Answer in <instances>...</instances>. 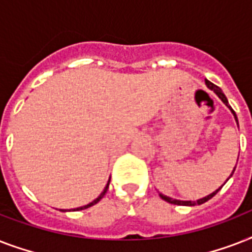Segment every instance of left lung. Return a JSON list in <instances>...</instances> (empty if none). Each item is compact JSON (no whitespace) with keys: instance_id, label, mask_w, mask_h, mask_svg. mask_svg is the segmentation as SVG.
Instances as JSON below:
<instances>
[{"instance_id":"obj_1","label":"left lung","mask_w":252,"mask_h":252,"mask_svg":"<svg viewBox=\"0 0 252 252\" xmlns=\"http://www.w3.org/2000/svg\"><path fill=\"white\" fill-rule=\"evenodd\" d=\"M205 84H207L208 89H211L212 91H215V94L217 95V96H219V98L221 99V100H222L223 103H225V104H226L227 108H229V110L231 111V114L234 115L235 122H237V124H238V119H237V115H235V112H234V111H233V108H231V107L229 106V102H227L226 96H225V94H223V93H222V90H221V89H220L219 86H216L215 84H212L211 81L205 80ZM234 170H235V167H234ZM234 170H233V172H234ZM233 172H231V174H230V176L233 175ZM230 176H229V178H230ZM229 178H227V179H229ZM221 188H222V186H221V187H220L219 189H216L215 192H212L211 195L205 196V197H203V199L196 200V201H191V200H189V201H183V200H176V199H172V197H168V196L162 195V193H159V196H161V199H163V200H165V201H167V203H170V204H175V205H188V207H193V205H200V204H203V203H205V201H208V200H211L212 197H213V196H215L216 193H217V192L220 191V189H221Z\"/></svg>"}]
</instances>
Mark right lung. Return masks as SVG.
Returning <instances> with one entry per match:
<instances>
[{"label": "right lung", "instance_id": "right-lung-1", "mask_svg": "<svg viewBox=\"0 0 252 252\" xmlns=\"http://www.w3.org/2000/svg\"><path fill=\"white\" fill-rule=\"evenodd\" d=\"M108 184H110V180H108V183H107V186H106V187H104V189H103V192H102V193H100V195H99L98 197H96V199H95V200H93V201H91V203H89V204H87V205H84V207H80V208H76V209H73V211H82V209H86V208H90V207H93V205H95V204L98 203L99 200L102 199L103 196L106 195L107 189H108ZM61 211H63V212H65L64 209H61Z\"/></svg>", "mask_w": 252, "mask_h": 252}]
</instances>
